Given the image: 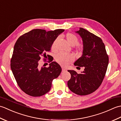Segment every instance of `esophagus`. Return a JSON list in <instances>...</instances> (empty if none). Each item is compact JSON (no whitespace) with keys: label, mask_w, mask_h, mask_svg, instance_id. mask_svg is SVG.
I'll return each instance as SVG.
<instances>
[{"label":"esophagus","mask_w":121,"mask_h":121,"mask_svg":"<svg viewBox=\"0 0 121 121\" xmlns=\"http://www.w3.org/2000/svg\"><path fill=\"white\" fill-rule=\"evenodd\" d=\"M66 71H67V69L65 68H62V72H66Z\"/></svg>","instance_id":"esophagus-1"}]
</instances>
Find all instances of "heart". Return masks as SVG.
Returning <instances> with one entry per match:
<instances>
[{
    "label": "heart",
    "mask_w": 121,
    "mask_h": 121,
    "mask_svg": "<svg viewBox=\"0 0 121 121\" xmlns=\"http://www.w3.org/2000/svg\"><path fill=\"white\" fill-rule=\"evenodd\" d=\"M66 39L68 43L71 46H74L75 49L78 52H82L84 48L83 43H78V38L73 33H69L66 35ZM59 38H56L53 42L51 45V50L56 51L57 50V44ZM74 59V56L70 53H65L61 52L59 53L56 56V60L59 65L65 66L73 61Z\"/></svg>",
    "instance_id": "obj_1"
}]
</instances>
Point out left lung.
<instances>
[{
  "label": "left lung",
  "instance_id": "left-lung-1",
  "mask_svg": "<svg viewBox=\"0 0 121 121\" xmlns=\"http://www.w3.org/2000/svg\"><path fill=\"white\" fill-rule=\"evenodd\" d=\"M76 33L82 37L84 48L83 55L74 65L84 66L85 69L80 74L68 70L71 77L68 86L74 93L85 96L92 93L101 85L106 73L109 57L100 37L81 27Z\"/></svg>",
  "mask_w": 121,
  "mask_h": 121
}]
</instances>
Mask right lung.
Masks as SVG:
<instances>
[{"label": "right lung", "instance_id": "add662e5", "mask_svg": "<svg viewBox=\"0 0 121 121\" xmlns=\"http://www.w3.org/2000/svg\"><path fill=\"white\" fill-rule=\"evenodd\" d=\"M63 29L50 31L34 29L21 35L15 43L12 58L11 69L18 86L25 94L40 97L51 89L53 79L57 78L62 69L51 56L46 55L51 50L52 43ZM51 63L48 67H41L39 60Z\"/></svg>", "mask_w": 121, "mask_h": 121}]
</instances>
